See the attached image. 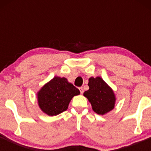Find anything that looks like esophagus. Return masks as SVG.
I'll return each mask as SVG.
<instances>
[{
	"instance_id": "1",
	"label": "esophagus",
	"mask_w": 151,
	"mask_h": 151,
	"mask_svg": "<svg viewBox=\"0 0 151 151\" xmlns=\"http://www.w3.org/2000/svg\"><path fill=\"white\" fill-rule=\"evenodd\" d=\"M79 90H80V93H81V94H83V93H84V89H83V87H80V88H79Z\"/></svg>"
}]
</instances>
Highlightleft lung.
<instances>
[{"mask_svg": "<svg viewBox=\"0 0 151 151\" xmlns=\"http://www.w3.org/2000/svg\"><path fill=\"white\" fill-rule=\"evenodd\" d=\"M88 85L89 89L83 96L88 99L96 113L104 115L114 109L116 101L115 93L102 78L90 77Z\"/></svg>", "mask_w": 151, "mask_h": 151, "instance_id": "obj_1", "label": "left lung"}]
</instances>
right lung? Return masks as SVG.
<instances>
[{
  "label": "right lung",
  "mask_w": 151,
  "mask_h": 151,
  "mask_svg": "<svg viewBox=\"0 0 151 151\" xmlns=\"http://www.w3.org/2000/svg\"><path fill=\"white\" fill-rule=\"evenodd\" d=\"M80 92L65 77L55 76L37 92L38 105L49 116L66 111L70 101Z\"/></svg>",
  "instance_id": "obj_1"
}]
</instances>
